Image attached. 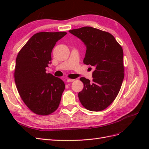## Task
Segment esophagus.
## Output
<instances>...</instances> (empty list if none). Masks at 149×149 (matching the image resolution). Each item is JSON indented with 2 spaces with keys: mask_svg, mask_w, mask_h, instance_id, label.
Segmentation results:
<instances>
[{
  "mask_svg": "<svg viewBox=\"0 0 149 149\" xmlns=\"http://www.w3.org/2000/svg\"><path fill=\"white\" fill-rule=\"evenodd\" d=\"M74 81V79H68L67 80H66V82L67 83H70V82H73Z\"/></svg>",
  "mask_w": 149,
  "mask_h": 149,
  "instance_id": "esophagus-1",
  "label": "esophagus"
}]
</instances>
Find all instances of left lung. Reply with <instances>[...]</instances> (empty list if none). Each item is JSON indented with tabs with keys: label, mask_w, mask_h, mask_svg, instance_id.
I'll return each instance as SVG.
<instances>
[{
	"label": "left lung",
	"mask_w": 149,
	"mask_h": 149,
	"mask_svg": "<svg viewBox=\"0 0 149 149\" xmlns=\"http://www.w3.org/2000/svg\"><path fill=\"white\" fill-rule=\"evenodd\" d=\"M86 47L83 63L95 68L91 82L80 80L83 90L78 93L81 103L91 111H100L111 104L120 91L124 77L123 53L111 34L91 27L70 30Z\"/></svg>",
	"instance_id": "8db88e82"
}]
</instances>
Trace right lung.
<instances>
[{"mask_svg": "<svg viewBox=\"0 0 149 149\" xmlns=\"http://www.w3.org/2000/svg\"><path fill=\"white\" fill-rule=\"evenodd\" d=\"M66 32H40L31 38L18 52L15 69V84L21 99L37 115H48L58 109L65 84L47 74L51 52Z\"/></svg>", "mask_w": 149, "mask_h": 149, "instance_id": "add662e5", "label": "right lung"}]
</instances>
